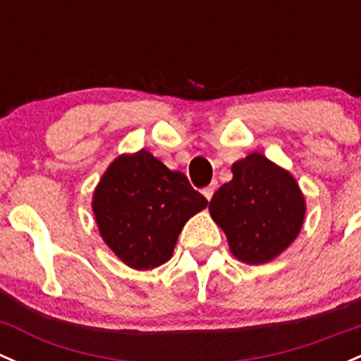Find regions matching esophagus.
<instances>
[{"label": "esophagus", "instance_id": "obj_1", "mask_svg": "<svg viewBox=\"0 0 361 361\" xmlns=\"http://www.w3.org/2000/svg\"><path fill=\"white\" fill-rule=\"evenodd\" d=\"M216 189H217V182L214 180L212 184L207 185V188L203 189V196H205L207 200H210V198H212V196H214V192H216Z\"/></svg>", "mask_w": 361, "mask_h": 361}]
</instances>
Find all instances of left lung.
I'll list each match as a JSON object with an SVG mask.
<instances>
[{"instance_id":"obj_1","label":"left lung","mask_w":361,"mask_h":361,"mask_svg":"<svg viewBox=\"0 0 361 361\" xmlns=\"http://www.w3.org/2000/svg\"><path fill=\"white\" fill-rule=\"evenodd\" d=\"M231 172L233 179L210 200V216L224 231L238 262H272L300 233L305 196L297 179L262 152L233 163Z\"/></svg>"}]
</instances>
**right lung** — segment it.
Wrapping results in <instances>:
<instances>
[{
	"instance_id": "right-lung-1",
	"label": "right lung",
	"mask_w": 361,
	"mask_h": 361,
	"mask_svg": "<svg viewBox=\"0 0 361 361\" xmlns=\"http://www.w3.org/2000/svg\"><path fill=\"white\" fill-rule=\"evenodd\" d=\"M209 205L182 172H172L145 149L114 159L92 192L103 242L135 270L169 262L189 217Z\"/></svg>"
}]
</instances>
